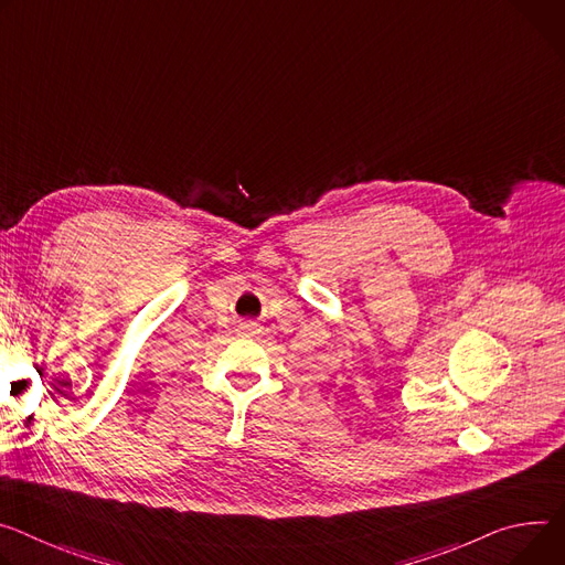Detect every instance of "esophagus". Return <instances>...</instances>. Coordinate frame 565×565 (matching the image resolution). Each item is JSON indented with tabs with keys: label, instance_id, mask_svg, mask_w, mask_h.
I'll use <instances>...</instances> for the list:
<instances>
[{
	"label": "esophagus",
	"instance_id": "34e87169",
	"mask_svg": "<svg viewBox=\"0 0 565 565\" xmlns=\"http://www.w3.org/2000/svg\"><path fill=\"white\" fill-rule=\"evenodd\" d=\"M247 327H252V324H247Z\"/></svg>",
	"mask_w": 565,
	"mask_h": 565
}]
</instances>
